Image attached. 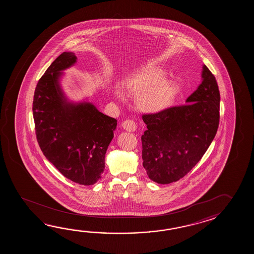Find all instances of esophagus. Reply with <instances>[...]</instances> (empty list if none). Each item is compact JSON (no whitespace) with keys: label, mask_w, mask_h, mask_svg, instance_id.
<instances>
[{"label":"esophagus","mask_w":254,"mask_h":254,"mask_svg":"<svg viewBox=\"0 0 254 254\" xmlns=\"http://www.w3.org/2000/svg\"><path fill=\"white\" fill-rule=\"evenodd\" d=\"M122 126L127 131H134L136 128H137L134 121L129 119L125 120V122L122 124Z\"/></svg>","instance_id":"obj_1"}]
</instances>
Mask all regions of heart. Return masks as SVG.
<instances>
[{"mask_svg": "<svg viewBox=\"0 0 254 254\" xmlns=\"http://www.w3.org/2000/svg\"><path fill=\"white\" fill-rule=\"evenodd\" d=\"M164 75L165 70L161 66L147 64L126 79V89L138 93L136 104L140 111L157 114L173 105L181 92V84Z\"/></svg>", "mask_w": 254, "mask_h": 254, "instance_id": "b5f03b06", "label": "heart"}]
</instances>
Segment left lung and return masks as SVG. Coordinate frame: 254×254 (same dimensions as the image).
Listing matches in <instances>:
<instances>
[{"label":"left lung","instance_id":"1","mask_svg":"<svg viewBox=\"0 0 254 254\" xmlns=\"http://www.w3.org/2000/svg\"><path fill=\"white\" fill-rule=\"evenodd\" d=\"M202 81L186 104L142 115V165L149 178L168 184L184 177L199 162L215 137L220 122V92L203 65Z\"/></svg>","mask_w":254,"mask_h":254}]
</instances>
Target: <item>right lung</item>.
<instances>
[{
  "label": "right lung",
  "mask_w": 254,
  "mask_h": 254,
  "mask_svg": "<svg viewBox=\"0 0 254 254\" xmlns=\"http://www.w3.org/2000/svg\"><path fill=\"white\" fill-rule=\"evenodd\" d=\"M75 62L73 53H63L41 77L33 96V120L44 156L64 177L87 186L101 179L117 121L91 103L66 102L60 71Z\"/></svg>",
  "instance_id": "1"
}]
</instances>
